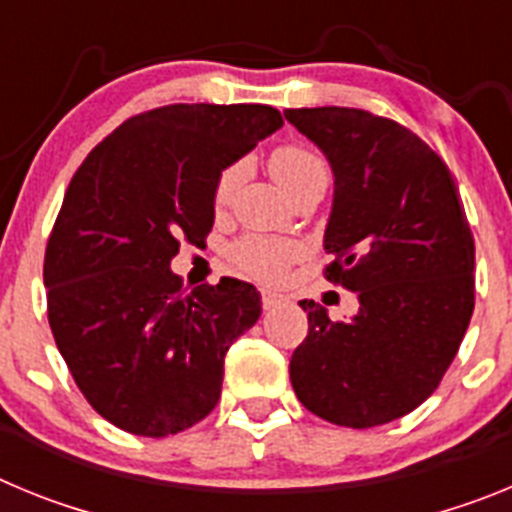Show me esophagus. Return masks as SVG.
Instances as JSON below:
<instances>
[{
    "label": "esophagus",
    "instance_id": "esophagus-1",
    "mask_svg": "<svg viewBox=\"0 0 512 512\" xmlns=\"http://www.w3.org/2000/svg\"><path fill=\"white\" fill-rule=\"evenodd\" d=\"M287 302V297L279 295V292H271V289H261V305H264V310H274V307L284 305Z\"/></svg>",
    "mask_w": 512,
    "mask_h": 512
}]
</instances>
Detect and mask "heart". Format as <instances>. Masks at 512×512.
<instances>
[{"instance_id":"obj_1","label":"heart","mask_w":512,"mask_h":512,"mask_svg":"<svg viewBox=\"0 0 512 512\" xmlns=\"http://www.w3.org/2000/svg\"><path fill=\"white\" fill-rule=\"evenodd\" d=\"M243 171H246L243 164H230L217 174L215 184H212L215 212L228 210L235 197V189L243 182ZM269 171L292 200H297L300 194L310 192V189H325L330 179L328 161L315 148L302 146V143H284V146L274 148L269 156ZM300 256V243L269 238V235H243L228 248V261L233 264V269L251 279H259V282L284 279L289 266L295 264Z\"/></svg>"}]
</instances>
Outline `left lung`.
I'll list each match as a JSON object with an SVG mask.
<instances>
[{
    "label": "left lung",
    "mask_w": 512,
    "mask_h": 512,
    "mask_svg": "<svg viewBox=\"0 0 512 512\" xmlns=\"http://www.w3.org/2000/svg\"><path fill=\"white\" fill-rule=\"evenodd\" d=\"M328 156L336 197L323 277L359 297L330 320L302 300L289 361L297 400L346 428L408 415L436 392L474 312V235L449 166L413 130L354 107L284 112Z\"/></svg>",
    "instance_id": "1"
}]
</instances>
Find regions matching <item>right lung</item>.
I'll return each mask as SVG.
<instances>
[{
    "mask_svg": "<svg viewBox=\"0 0 512 512\" xmlns=\"http://www.w3.org/2000/svg\"><path fill=\"white\" fill-rule=\"evenodd\" d=\"M282 125L269 104H166L76 169L45 246L48 323L81 395L122 431L174 436L220 400L261 297L230 277L187 292L169 264L210 235L217 174Z\"/></svg>",
    "mask_w": 512,
    "mask_h": 512,
    "instance_id": "right-lung-1",
    "label": "right lung"
}]
</instances>
